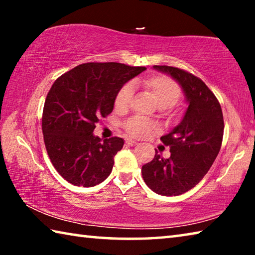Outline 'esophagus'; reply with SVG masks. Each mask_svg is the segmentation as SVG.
<instances>
[{
  "instance_id": "esophagus-1",
  "label": "esophagus",
  "mask_w": 255,
  "mask_h": 255,
  "mask_svg": "<svg viewBox=\"0 0 255 255\" xmlns=\"http://www.w3.org/2000/svg\"><path fill=\"white\" fill-rule=\"evenodd\" d=\"M126 144H127L128 146H136V145H138L137 141L132 140V139H126Z\"/></svg>"
}]
</instances>
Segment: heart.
<instances>
[{
  "label": "heart",
  "instance_id": "b5f03b06",
  "mask_svg": "<svg viewBox=\"0 0 255 255\" xmlns=\"http://www.w3.org/2000/svg\"><path fill=\"white\" fill-rule=\"evenodd\" d=\"M147 92L157 106L162 109L173 107L179 102L181 98V88L174 80L165 75H153L137 82ZM132 98V88L130 84H125L118 90L114 99V106L117 111L128 109ZM125 130L129 136L135 138H145L149 133L156 130V126L153 123L141 118H131L125 124Z\"/></svg>",
  "mask_w": 255,
  "mask_h": 255
}]
</instances>
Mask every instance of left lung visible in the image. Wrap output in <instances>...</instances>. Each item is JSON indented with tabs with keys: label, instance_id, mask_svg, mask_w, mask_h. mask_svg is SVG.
<instances>
[{
	"label": "left lung",
	"instance_id": "obj_1",
	"mask_svg": "<svg viewBox=\"0 0 255 255\" xmlns=\"http://www.w3.org/2000/svg\"><path fill=\"white\" fill-rule=\"evenodd\" d=\"M182 86L189 102L182 122L161 137L171 156L155 154L141 167L145 183L157 195L179 196L200 182L222 147L224 118L215 94L199 77L178 67L155 65Z\"/></svg>",
	"mask_w": 255,
	"mask_h": 255
}]
</instances>
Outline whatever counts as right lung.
Here are the masks:
<instances>
[{
    "instance_id": "add662e5",
    "label": "right lung",
    "mask_w": 255,
    "mask_h": 255,
    "mask_svg": "<svg viewBox=\"0 0 255 255\" xmlns=\"http://www.w3.org/2000/svg\"><path fill=\"white\" fill-rule=\"evenodd\" d=\"M120 63H85L64 73L47 94L41 127L47 154L56 171L77 187H94L112 171L124 139L102 141L96 124L114 110L122 86L145 71Z\"/></svg>"
}]
</instances>
